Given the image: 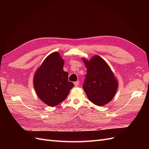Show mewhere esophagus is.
Returning <instances> with one entry per match:
<instances>
[{
  "label": "esophagus",
  "instance_id": "34e87169",
  "mask_svg": "<svg viewBox=\"0 0 149 149\" xmlns=\"http://www.w3.org/2000/svg\"><path fill=\"white\" fill-rule=\"evenodd\" d=\"M74 84L75 85V86H77L79 85V81H77L74 82Z\"/></svg>",
  "mask_w": 149,
  "mask_h": 149
}]
</instances>
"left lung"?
Listing matches in <instances>:
<instances>
[{
	"instance_id": "left-lung-1",
	"label": "left lung",
	"mask_w": 149,
	"mask_h": 149,
	"mask_svg": "<svg viewBox=\"0 0 149 149\" xmlns=\"http://www.w3.org/2000/svg\"><path fill=\"white\" fill-rule=\"evenodd\" d=\"M87 68L83 88L87 97L94 104L102 106L114 97L118 88L109 66L102 58L94 56L89 61L83 59Z\"/></svg>"
}]
</instances>
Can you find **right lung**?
Returning a JSON list of instances; mask_svg holds the SVG:
<instances>
[{
  "instance_id": "right-lung-1",
  "label": "right lung",
  "mask_w": 149,
  "mask_h": 149,
  "mask_svg": "<svg viewBox=\"0 0 149 149\" xmlns=\"http://www.w3.org/2000/svg\"><path fill=\"white\" fill-rule=\"evenodd\" d=\"M63 65L60 54L54 52L45 58L35 73V91L40 100L49 106L63 101L74 86L68 81V73L63 70Z\"/></svg>"
}]
</instances>
